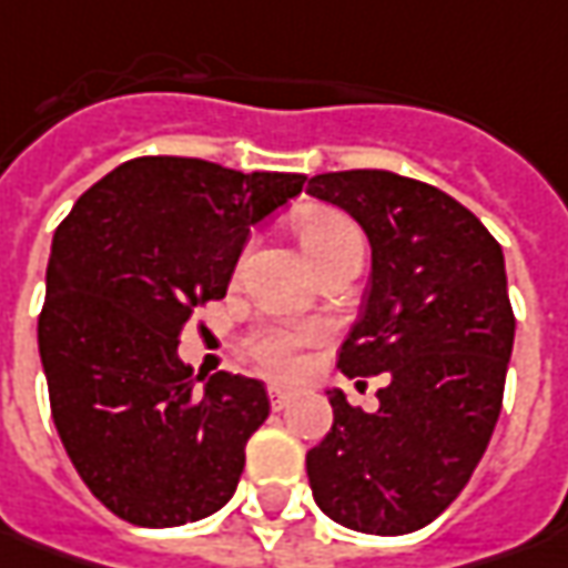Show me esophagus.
<instances>
[{"instance_id": "1", "label": "esophagus", "mask_w": 568, "mask_h": 568, "mask_svg": "<svg viewBox=\"0 0 568 568\" xmlns=\"http://www.w3.org/2000/svg\"><path fill=\"white\" fill-rule=\"evenodd\" d=\"M288 402H292V393H288V389H283V386H270V405H273L276 412H283Z\"/></svg>"}]
</instances>
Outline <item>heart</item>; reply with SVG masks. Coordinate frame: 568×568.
Here are the masks:
<instances>
[{
	"label": "heart",
	"mask_w": 568,
	"mask_h": 568,
	"mask_svg": "<svg viewBox=\"0 0 568 568\" xmlns=\"http://www.w3.org/2000/svg\"><path fill=\"white\" fill-rule=\"evenodd\" d=\"M298 239L302 247L307 251L311 264L317 266L329 257H336L339 251L348 247H362V232L358 225L352 223L348 216L336 213V210H304L298 216ZM321 339V333L314 326H304V323H270L264 329H257L251 339H247V352L254 364L270 374V377H295L298 367H302V352L307 345H314Z\"/></svg>",
	"instance_id": "b5f03b06"
}]
</instances>
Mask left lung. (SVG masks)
I'll return each mask as SVG.
<instances>
[{
    "mask_svg": "<svg viewBox=\"0 0 568 568\" xmlns=\"http://www.w3.org/2000/svg\"><path fill=\"white\" fill-rule=\"evenodd\" d=\"M307 194L371 242V288L339 367L386 377L377 412L326 389L333 427L307 453V480L345 528L408 535L459 497L497 427L516 339L503 247L456 197L386 169L314 175Z\"/></svg>",
    "mask_w": 568,
    "mask_h": 568,
    "instance_id": "obj_1",
    "label": "left lung"
}]
</instances>
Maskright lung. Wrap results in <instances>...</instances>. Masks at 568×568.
I'll return each mask as SVG.
<instances>
[{"label":"right lung","instance_id":"add662e5","mask_svg":"<svg viewBox=\"0 0 568 568\" xmlns=\"http://www.w3.org/2000/svg\"><path fill=\"white\" fill-rule=\"evenodd\" d=\"M302 185L295 172L138 156L55 229L37 323L52 420L90 494L131 525L175 528L235 494L270 415L264 383L220 371L197 387L179 336L225 295L251 225Z\"/></svg>","mask_w":568,"mask_h":568}]
</instances>
